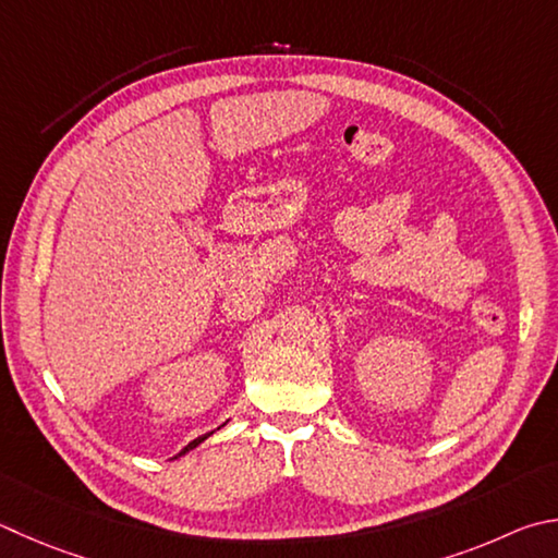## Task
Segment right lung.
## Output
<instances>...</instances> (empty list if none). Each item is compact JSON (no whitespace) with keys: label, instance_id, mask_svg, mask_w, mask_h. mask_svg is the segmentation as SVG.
I'll list each match as a JSON object with an SVG mask.
<instances>
[{"label":"right lung","instance_id":"1","mask_svg":"<svg viewBox=\"0 0 558 558\" xmlns=\"http://www.w3.org/2000/svg\"><path fill=\"white\" fill-rule=\"evenodd\" d=\"M209 434H211V432H209ZM209 434H205V437H197L195 441H190V444H187V447H185V449H182L180 453H185V451H190V449H195V447H197V444H202V441H205V439L209 437Z\"/></svg>","mask_w":558,"mask_h":558}]
</instances>
